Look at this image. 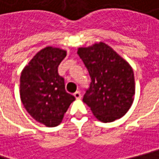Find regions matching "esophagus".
Wrapping results in <instances>:
<instances>
[{
    "mask_svg": "<svg viewBox=\"0 0 159 159\" xmlns=\"http://www.w3.org/2000/svg\"><path fill=\"white\" fill-rule=\"evenodd\" d=\"M74 96H75V99H81V93L80 92H75V93H74Z\"/></svg>",
    "mask_w": 159,
    "mask_h": 159,
    "instance_id": "1",
    "label": "esophagus"
}]
</instances>
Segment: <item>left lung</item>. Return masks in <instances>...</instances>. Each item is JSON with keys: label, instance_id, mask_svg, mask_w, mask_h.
<instances>
[{"label": "left lung", "instance_id": "left-lung-1", "mask_svg": "<svg viewBox=\"0 0 159 159\" xmlns=\"http://www.w3.org/2000/svg\"><path fill=\"white\" fill-rule=\"evenodd\" d=\"M77 54L92 81L83 101L101 122H113L125 116L135 93L134 71L128 62L103 43L79 48Z\"/></svg>", "mask_w": 159, "mask_h": 159}]
</instances>
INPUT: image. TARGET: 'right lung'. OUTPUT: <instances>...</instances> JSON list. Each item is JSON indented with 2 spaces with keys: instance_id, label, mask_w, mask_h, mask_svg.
<instances>
[{
  "instance_id": "obj_1",
  "label": "right lung",
  "mask_w": 159,
  "mask_h": 159,
  "mask_svg": "<svg viewBox=\"0 0 159 159\" xmlns=\"http://www.w3.org/2000/svg\"><path fill=\"white\" fill-rule=\"evenodd\" d=\"M66 52L46 47L31 59L20 76V98L34 119L48 127L62 122L69 105L75 100L65 89L64 78L58 73Z\"/></svg>"
}]
</instances>
